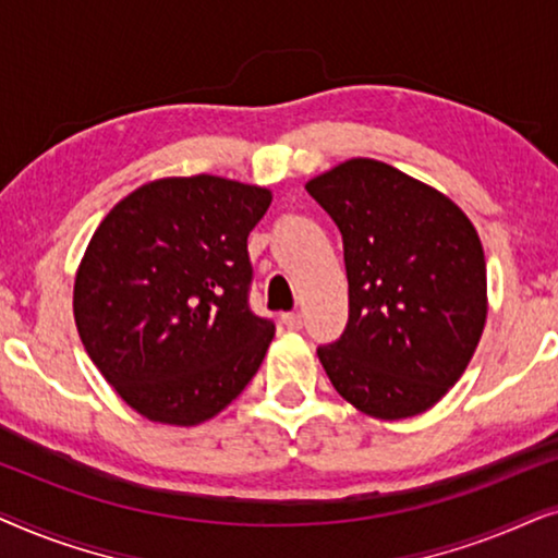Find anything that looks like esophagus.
Returning <instances> with one entry per match:
<instances>
[{
  "label": "esophagus",
  "instance_id": "1",
  "mask_svg": "<svg viewBox=\"0 0 558 558\" xmlns=\"http://www.w3.org/2000/svg\"><path fill=\"white\" fill-rule=\"evenodd\" d=\"M281 323L287 325V330H300L302 315H300V312H287V315H281Z\"/></svg>",
  "mask_w": 558,
  "mask_h": 558
}]
</instances>
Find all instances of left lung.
I'll return each mask as SVG.
<instances>
[{
	"mask_svg": "<svg viewBox=\"0 0 558 558\" xmlns=\"http://www.w3.org/2000/svg\"><path fill=\"white\" fill-rule=\"evenodd\" d=\"M304 187L345 251V332L317 348L327 378L368 416L422 414L460 380L485 327L475 226L439 190L378 159H348Z\"/></svg>",
	"mask_w": 558,
	"mask_h": 558,
	"instance_id": "obj_1",
	"label": "left lung"
}]
</instances>
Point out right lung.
Masks as SVG:
<instances>
[{
    "label": "right lung",
    "mask_w": 558,
    "mask_h": 558,
    "mask_svg": "<svg viewBox=\"0 0 558 558\" xmlns=\"http://www.w3.org/2000/svg\"><path fill=\"white\" fill-rule=\"evenodd\" d=\"M258 185L193 174L136 187L90 235L73 287L83 348L149 422L195 426L256 376L274 323L248 310Z\"/></svg>",
    "instance_id": "add662e5"
}]
</instances>
